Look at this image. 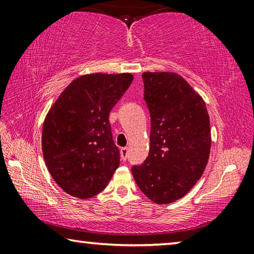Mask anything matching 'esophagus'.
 Returning a JSON list of instances; mask_svg holds the SVG:
<instances>
[{
  "label": "esophagus",
  "mask_w": 254,
  "mask_h": 254,
  "mask_svg": "<svg viewBox=\"0 0 254 254\" xmlns=\"http://www.w3.org/2000/svg\"><path fill=\"white\" fill-rule=\"evenodd\" d=\"M120 153H121V159H122V160L126 161L127 158V153H128L127 148H122L121 150H120Z\"/></svg>",
  "instance_id": "obj_1"
}]
</instances>
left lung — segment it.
Returning <instances> with one entry per match:
<instances>
[{"label":"left lung","mask_w":254,"mask_h":254,"mask_svg":"<svg viewBox=\"0 0 254 254\" xmlns=\"http://www.w3.org/2000/svg\"><path fill=\"white\" fill-rule=\"evenodd\" d=\"M142 79L150 150L132 175L150 200L166 205L186 195L204 173L212 145L209 117L203 97L180 75L148 71Z\"/></svg>","instance_id":"left-lung-1"}]
</instances>
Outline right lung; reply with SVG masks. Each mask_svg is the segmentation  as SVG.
<instances>
[{
  "label": "right lung",
  "instance_id": "add662e5",
  "mask_svg": "<svg viewBox=\"0 0 254 254\" xmlns=\"http://www.w3.org/2000/svg\"><path fill=\"white\" fill-rule=\"evenodd\" d=\"M132 80L130 72L83 75L47 113L42 153L51 177L68 195L86 199L100 194L118 169L109 115Z\"/></svg>",
  "mask_w": 254,
  "mask_h": 254
}]
</instances>
